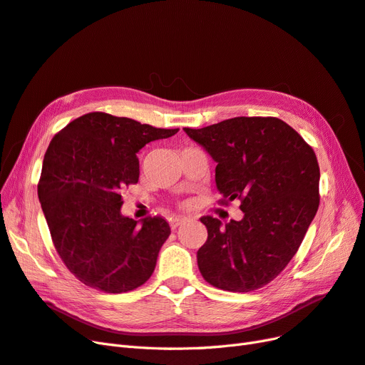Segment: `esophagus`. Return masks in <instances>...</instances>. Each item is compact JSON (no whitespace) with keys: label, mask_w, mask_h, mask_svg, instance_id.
<instances>
[{"label":"esophagus","mask_w":365,"mask_h":365,"mask_svg":"<svg viewBox=\"0 0 365 365\" xmlns=\"http://www.w3.org/2000/svg\"><path fill=\"white\" fill-rule=\"evenodd\" d=\"M185 222V217H182V216H173L172 219H170V228L172 230H177L180 225H182Z\"/></svg>","instance_id":"1"}]
</instances>
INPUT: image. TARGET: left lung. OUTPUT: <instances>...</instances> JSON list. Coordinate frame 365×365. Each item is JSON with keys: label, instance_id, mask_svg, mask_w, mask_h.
<instances>
[{"label": "left lung", "instance_id": "left-lung-1", "mask_svg": "<svg viewBox=\"0 0 365 365\" xmlns=\"http://www.w3.org/2000/svg\"><path fill=\"white\" fill-rule=\"evenodd\" d=\"M216 166V187L240 199L242 220L200 217L208 238L197 250L204 279L247 293L273 281L297 252L319 208L320 169L312 148L278 118H232L184 128Z\"/></svg>", "mask_w": 365, "mask_h": 365}]
</instances>
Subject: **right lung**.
<instances>
[{"label": "right lung", "instance_id": "add662e5", "mask_svg": "<svg viewBox=\"0 0 365 365\" xmlns=\"http://www.w3.org/2000/svg\"><path fill=\"white\" fill-rule=\"evenodd\" d=\"M177 133L93 111L53 137L37 195L61 261L87 287L127 293L153 274L170 226L122 216L120 192L139 181L137 153Z\"/></svg>", "mask_w": 365, "mask_h": 365}]
</instances>
